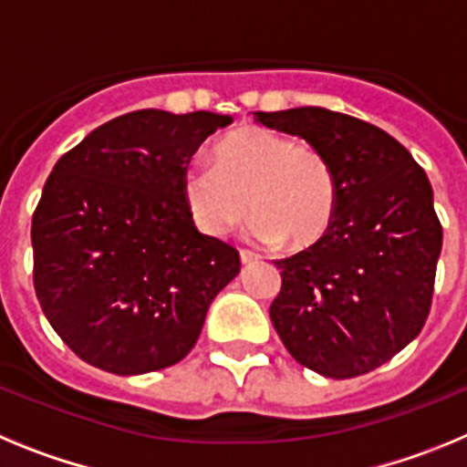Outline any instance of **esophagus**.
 <instances>
[{"label":"esophagus","mask_w":467,"mask_h":467,"mask_svg":"<svg viewBox=\"0 0 467 467\" xmlns=\"http://www.w3.org/2000/svg\"><path fill=\"white\" fill-rule=\"evenodd\" d=\"M259 259H262V257H259V254L250 253V250H241V262L245 264V266H247V264H257Z\"/></svg>","instance_id":"34e87169"}]
</instances>
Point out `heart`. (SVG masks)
Listing matches in <instances>:
<instances>
[{"mask_svg":"<svg viewBox=\"0 0 467 467\" xmlns=\"http://www.w3.org/2000/svg\"><path fill=\"white\" fill-rule=\"evenodd\" d=\"M184 201L205 236H224L254 213L250 236L304 247L323 238L337 210V175L323 151L269 128H238L214 147V166L184 172Z\"/></svg>","mask_w":467,"mask_h":467,"instance_id":"b5f03b06","label":"heart"}]
</instances>
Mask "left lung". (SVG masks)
Segmentation results:
<instances>
[{"instance_id": "left-lung-1", "label": "left lung", "mask_w": 467, "mask_h": 467, "mask_svg": "<svg viewBox=\"0 0 467 467\" xmlns=\"http://www.w3.org/2000/svg\"><path fill=\"white\" fill-rule=\"evenodd\" d=\"M254 121L304 138L337 175L325 236L275 262L283 285L271 323L313 372H372L419 337L431 313L442 224L426 171L386 130L341 111H254Z\"/></svg>"}]
</instances>
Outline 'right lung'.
I'll return each mask as SVG.
<instances>
[{
  "label": "right lung",
  "mask_w": 467,
  "mask_h": 467,
  "mask_svg": "<svg viewBox=\"0 0 467 467\" xmlns=\"http://www.w3.org/2000/svg\"><path fill=\"white\" fill-rule=\"evenodd\" d=\"M213 111L140 109L60 156L32 214L35 292L57 337L111 374L182 360L210 301L236 278V247L196 229L184 172Z\"/></svg>",
  "instance_id": "1"
}]
</instances>
